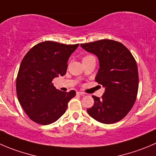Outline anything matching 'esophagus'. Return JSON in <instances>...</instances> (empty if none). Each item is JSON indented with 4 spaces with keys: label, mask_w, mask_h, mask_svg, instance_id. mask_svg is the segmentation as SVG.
<instances>
[{
    "label": "esophagus",
    "mask_w": 156,
    "mask_h": 156,
    "mask_svg": "<svg viewBox=\"0 0 156 156\" xmlns=\"http://www.w3.org/2000/svg\"><path fill=\"white\" fill-rule=\"evenodd\" d=\"M77 94H80V95H82V96L85 95V93L83 91H77Z\"/></svg>",
    "instance_id": "34e87169"
}]
</instances>
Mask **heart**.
<instances>
[{
  "label": "heart",
  "instance_id": "heart-1",
  "mask_svg": "<svg viewBox=\"0 0 156 156\" xmlns=\"http://www.w3.org/2000/svg\"><path fill=\"white\" fill-rule=\"evenodd\" d=\"M91 57H94V56H92V55H85V56H84V57H83V59H82V61H83V60L87 59V58H91Z\"/></svg>",
  "mask_w": 156,
  "mask_h": 156
}]
</instances>
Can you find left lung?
Here are the masks:
<instances>
[{
	"mask_svg": "<svg viewBox=\"0 0 156 156\" xmlns=\"http://www.w3.org/2000/svg\"><path fill=\"white\" fill-rule=\"evenodd\" d=\"M81 46L98 56L100 69L95 81L105 87L101 98L92 96L94 104L87 113L105 124L120 121L130 111L138 93V68L133 55L115 40H101Z\"/></svg>",
	"mask_w": 156,
	"mask_h": 156,
	"instance_id": "1",
	"label": "left lung"
}]
</instances>
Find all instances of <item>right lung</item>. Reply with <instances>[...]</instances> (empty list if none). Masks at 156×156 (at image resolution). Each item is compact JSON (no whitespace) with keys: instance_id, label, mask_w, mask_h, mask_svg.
Listing matches in <instances>:
<instances>
[{"instance_id":"right-lung-1","label":"right lung","mask_w":156,"mask_h":156,"mask_svg":"<svg viewBox=\"0 0 156 156\" xmlns=\"http://www.w3.org/2000/svg\"><path fill=\"white\" fill-rule=\"evenodd\" d=\"M78 46L42 42L23 58L16 77V94L22 108L35 123L48 125L56 121L76 94L73 90L56 89L52 80L66 75L69 56Z\"/></svg>"}]
</instances>
